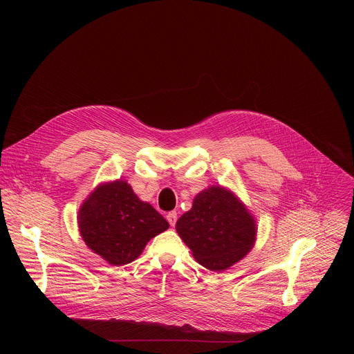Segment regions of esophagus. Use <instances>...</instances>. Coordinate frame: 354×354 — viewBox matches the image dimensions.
I'll use <instances>...</instances> for the list:
<instances>
[{"mask_svg":"<svg viewBox=\"0 0 354 354\" xmlns=\"http://www.w3.org/2000/svg\"><path fill=\"white\" fill-rule=\"evenodd\" d=\"M167 220H168V223L174 227V225L176 224V220H178V214H176V212H171V213H168V214H167Z\"/></svg>","mask_w":354,"mask_h":354,"instance_id":"34e87169","label":"esophagus"}]
</instances>
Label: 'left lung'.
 Masks as SVG:
<instances>
[{
  "label": "left lung",
  "mask_w": 354,
  "mask_h": 354,
  "mask_svg": "<svg viewBox=\"0 0 354 354\" xmlns=\"http://www.w3.org/2000/svg\"><path fill=\"white\" fill-rule=\"evenodd\" d=\"M176 231L194 259L214 272L241 261L257 236L254 217L231 192L220 186L194 197L192 209L178 220Z\"/></svg>",
  "instance_id": "1"
}]
</instances>
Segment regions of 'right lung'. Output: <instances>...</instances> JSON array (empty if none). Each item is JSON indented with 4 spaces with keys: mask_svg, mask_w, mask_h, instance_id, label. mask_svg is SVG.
I'll return each mask as SVG.
<instances>
[{
    "mask_svg": "<svg viewBox=\"0 0 354 354\" xmlns=\"http://www.w3.org/2000/svg\"><path fill=\"white\" fill-rule=\"evenodd\" d=\"M78 225L85 243L115 266L133 262L151 238L169 227L124 180L96 187L80 210Z\"/></svg>",
    "mask_w": 354,
    "mask_h": 354,
    "instance_id": "right-lung-1",
    "label": "right lung"
}]
</instances>
